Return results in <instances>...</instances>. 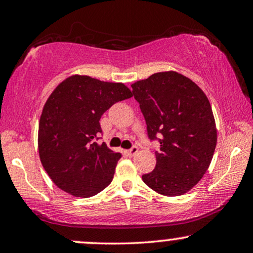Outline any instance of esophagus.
I'll return each mask as SVG.
<instances>
[{
    "mask_svg": "<svg viewBox=\"0 0 253 253\" xmlns=\"http://www.w3.org/2000/svg\"><path fill=\"white\" fill-rule=\"evenodd\" d=\"M138 152V147L137 146H132L130 148V150H127V151H126V154L127 155V157H133L134 154H136Z\"/></svg>",
    "mask_w": 253,
    "mask_h": 253,
    "instance_id": "esophagus-1",
    "label": "esophagus"
}]
</instances>
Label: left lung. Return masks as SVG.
<instances>
[{
    "mask_svg": "<svg viewBox=\"0 0 253 253\" xmlns=\"http://www.w3.org/2000/svg\"><path fill=\"white\" fill-rule=\"evenodd\" d=\"M151 140H159L146 185L168 197L184 195L209 169L216 146V126L205 93L176 71L158 72L131 85Z\"/></svg>",
    "mask_w": 253,
    "mask_h": 253,
    "instance_id": "obj_1",
    "label": "left lung"
}]
</instances>
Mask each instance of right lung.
Listing matches in <instances>:
<instances>
[{"label": "right lung", "instance_id": "right-lung-1", "mask_svg": "<svg viewBox=\"0 0 253 253\" xmlns=\"http://www.w3.org/2000/svg\"><path fill=\"white\" fill-rule=\"evenodd\" d=\"M132 93L122 83L75 75L64 79L44 103L39 121L40 161L61 190L88 198L113 181L121 153L98 144L100 119Z\"/></svg>", "mask_w": 253, "mask_h": 253}]
</instances>
